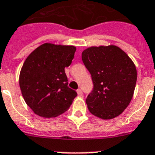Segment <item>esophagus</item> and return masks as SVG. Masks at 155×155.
<instances>
[{
    "instance_id": "34e87169",
    "label": "esophagus",
    "mask_w": 155,
    "mask_h": 155,
    "mask_svg": "<svg viewBox=\"0 0 155 155\" xmlns=\"http://www.w3.org/2000/svg\"><path fill=\"white\" fill-rule=\"evenodd\" d=\"M77 93H78L79 96H82V91H81V89H78L77 90Z\"/></svg>"
}]
</instances>
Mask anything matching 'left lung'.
I'll return each mask as SVG.
<instances>
[{"label":"left lung","mask_w":155,"mask_h":155,"mask_svg":"<svg viewBox=\"0 0 155 155\" xmlns=\"http://www.w3.org/2000/svg\"><path fill=\"white\" fill-rule=\"evenodd\" d=\"M81 59L93 82L86 99L89 111L104 120L120 115L131 101L136 86L134 62L114 45L89 48L83 51Z\"/></svg>","instance_id":"1"}]
</instances>
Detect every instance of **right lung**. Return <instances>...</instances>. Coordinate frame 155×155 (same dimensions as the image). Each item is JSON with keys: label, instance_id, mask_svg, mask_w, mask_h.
<instances>
[{"label": "right lung", "instance_id": "right-lung-1", "mask_svg": "<svg viewBox=\"0 0 155 155\" xmlns=\"http://www.w3.org/2000/svg\"><path fill=\"white\" fill-rule=\"evenodd\" d=\"M74 46L44 44L30 54L20 72L19 86L26 104L38 116L56 117L78 95L68 86L64 68L74 57Z\"/></svg>", "mask_w": 155, "mask_h": 155}]
</instances>
